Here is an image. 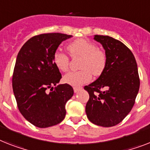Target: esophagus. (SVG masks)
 Instances as JSON below:
<instances>
[{
  "label": "esophagus",
  "mask_w": 150,
  "mask_h": 150,
  "mask_svg": "<svg viewBox=\"0 0 150 150\" xmlns=\"http://www.w3.org/2000/svg\"><path fill=\"white\" fill-rule=\"evenodd\" d=\"M81 90V87H76V86H74V93H77L79 90Z\"/></svg>",
  "instance_id": "1"
}]
</instances>
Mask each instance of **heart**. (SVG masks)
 <instances>
[{"mask_svg":"<svg viewBox=\"0 0 150 150\" xmlns=\"http://www.w3.org/2000/svg\"><path fill=\"white\" fill-rule=\"evenodd\" d=\"M67 50L73 58L81 57L78 71L69 72L64 76V81L71 86H80L90 82L92 74L100 76L106 66L107 57L105 51L97 47L96 44L86 39H78L70 44ZM53 61L58 70L65 72L69 68L70 58L60 50L54 52Z\"/></svg>","mask_w":150,"mask_h":150,"instance_id":"b5f03b06","label":"heart"}]
</instances>
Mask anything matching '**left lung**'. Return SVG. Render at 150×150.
<instances>
[{
    "mask_svg": "<svg viewBox=\"0 0 150 150\" xmlns=\"http://www.w3.org/2000/svg\"><path fill=\"white\" fill-rule=\"evenodd\" d=\"M107 62L96 81L84 86L90 95L86 105L89 120L103 127L116 126L127 117L139 92V76L134 55L122 42L109 36L95 35Z\"/></svg>",
    "mask_w": 150,
    "mask_h": 150,
    "instance_id": "left-lung-1",
    "label": "left lung"
}]
</instances>
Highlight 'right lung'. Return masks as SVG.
Wrapping results in <instances>:
<instances>
[{"label": "right lung", "instance_id": "right-lung-1", "mask_svg": "<svg viewBox=\"0 0 150 150\" xmlns=\"http://www.w3.org/2000/svg\"><path fill=\"white\" fill-rule=\"evenodd\" d=\"M71 35L41 33L29 39L17 54L12 76L13 91L23 117L35 127L47 128L60 123L66 116L65 105L74 95L62 78L53 56Z\"/></svg>", "mask_w": 150, "mask_h": 150}]
</instances>
